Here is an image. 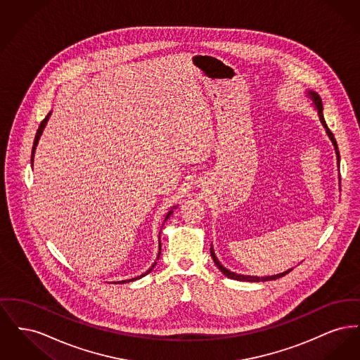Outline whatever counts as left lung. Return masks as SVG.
Listing matches in <instances>:
<instances>
[{
  "label": "left lung",
  "mask_w": 360,
  "mask_h": 360,
  "mask_svg": "<svg viewBox=\"0 0 360 360\" xmlns=\"http://www.w3.org/2000/svg\"><path fill=\"white\" fill-rule=\"evenodd\" d=\"M310 94V97L313 98V101H314V105H316V108H317V110H319V116H320V120L323 122V125L326 127V134H328V136L330 137V140H332V143H333V146H335V150H336V155H338V162H339V165H340V154H339V148H338V143H336V139L333 136V134L329 131V128H328V125H326V120H324V115H323V103H321V98H320V96L317 94V93H309ZM210 255L213 257V262H214V264L219 267V270H221V273L224 275H226L228 278H232V279H236V281H247V282H264V281H274V279H278V278H281V276H283V275L289 274L291 270H288V271H285V273H282V274H276L273 275V276H250V275H239L236 274V273H232V271H229V270H226L225 267H224L223 264L219 262V259L216 257L214 255V251H213V248H210Z\"/></svg>",
  "instance_id": "8db88e82"
}]
</instances>
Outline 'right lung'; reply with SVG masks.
<instances>
[{
	"instance_id": "obj_1",
	"label": "right lung",
	"mask_w": 360,
	"mask_h": 360,
	"mask_svg": "<svg viewBox=\"0 0 360 360\" xmlns=\"http://www.w3.org/2000/svg\"><path fill=\"white\" fill-rule=\"evenodd\" d=\"M50 116H51V113H49L47 116H46V119L44 120L41 121L40 122V125H39V129H37V132H36V136H34V147H32V156H31V162L34 163V150H36V146H37V141H39V139H40V136H41V134H43V129H44V127H46V124H47V121H49V119H50ZM172 212H169L167 213V216H166V219L165 220H167L169 217H170V214H172ZM159 255H160V241H159ZM159 255H158V259H159ZM155 264H156V262H155L154 264H153V267L147 271V273H144V274L140 275V276H136V278H132V279H129V281H135V279H140L141 276H144V275L148 274L150 271H153V269L155 267ZM128 281V282H129ZM127 281H121V282H117V283H125Z\"/></svg>"
}]
</instances>
